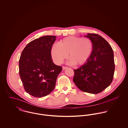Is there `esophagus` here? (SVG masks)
<instances>
[{
    "label": "esophagus",
    "mask_w": 128,
    "mask_h": 128,
    "mask_svg": "<svg viewBox=\"0 0 128 128\" xmlns=\"http://www.w3.org/2000/svg\"><path fill=\"white\" fill-rule=\"evenodd\" d=\"M66 68H68V67H66V66H62V70H66Z\"/></svg>",
    "instance_id": "34e87169"
}]
</instances>
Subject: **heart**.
I'll use <instances>...</instances> for the list:
<instances>
[{"instance_id":"heart-1","label":"heart","mask_w":128,"mask_h":128,"mask_svg":"<svg viewBox=\"0 0 128 128\" xmlns=\"http://www.w3.org/2000/svg\"><path fill=\"white\" fill-rule=\"evenodd\" d=\"M93 49V44L88 38L69 36L60 40L58 44L53 45L52 57L56 64H60L68 57L72 64L82 65L88 60Z\"/></svg>"}]
</instances>
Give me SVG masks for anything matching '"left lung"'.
<instances>
[{
  "instance_id": "left-lung-1",
  "label": "left lung",
  "mask_w": 128,
  "mask_h": 128,
  "mask_svg": "<svg viewBox=\"0 0 128 128\" xmlns=\"http://www.w3.org/2000/svg\"><path fill=\"white\" fill-rule=\"evenodd\" d=\"M90 38L93 49L88 60L74 70L73 82L82 91L98 94L111 83L115 70L113 50L103 37L94 34L85 36Z\"/></svg>"
}]
</instances>
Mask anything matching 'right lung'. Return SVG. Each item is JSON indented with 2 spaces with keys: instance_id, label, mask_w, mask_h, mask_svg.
<instances>
[{
  "instance_id": "obj_1",
  "label": "right lung",
  "mask_w": 128,
  "mask_h": 128,
  "mask_svg": "<svg viewBox=\"0 0 128 128\" xmlns=\"http://www.w3.org/2000/svg\"><path fill=\"white\" fill-rule=\"evenodd\" d=\"M56 36H46L30 42L19 60V74L24 90L36 98L50 94L54 89L60 66L53 62L51 50Z\"/></svg>"
}]
</instances>
